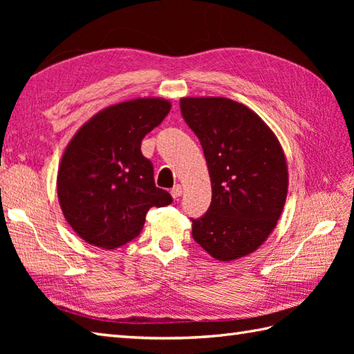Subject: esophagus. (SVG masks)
<instances>
[{
	"mask_svg": "<svg viewBox=\"0 0 354 354\" xmlns=\"http://www.w3.org/2000/svg\"><path fill=\"white\" fill-rule=\"evenodd\" d=\"M170 193H171V196H173V199H178L179 196H181L183 194V187L179 185V184H176L175 187H173V189L170 190Z\"/></svg>",
	"mask_w": 354,
	"mask_h": 354,
	"instance_id": "34e87169",
	"label": "esophagus"
}]
</instances>
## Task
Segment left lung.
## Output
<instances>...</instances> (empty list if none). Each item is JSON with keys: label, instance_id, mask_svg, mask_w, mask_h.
<instances>
[{"label": "left lung", "instance_id": "left-lung-1", "mask_svg": "<svg viewBox=\"0 0 354 354\" xmlns=\"http://www.w3.org/2000/svg\"><path fill=\"white\" fill-rule=\"evenodd\" d=\"M181 114L204 149L212 204L190 219L194 242L230 261L265 242L288 196L283 149L265 122L245 104L223 97H189Z\"/></svg>", "mask_w": 354, "mask_h": 354}]
</instances>
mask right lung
<instances>
[{
  "instance_id": "1",
  "label": "right lung",
  "mask_w": 354,
  "mask_h": 354,
  "mask_svg": "<svg viewBox=\"0 0 354 354\" xmlns=\"http://www.w3.org/2000/svg\"><path fill=\"white\" fill-rule=\"evenodd\" d=\"M162 99H137L95 114L74 135L57 173V196L66 222L94 246L114 250L145 227L152 207L171 204L158 189L153 164L141 141L167 117Z\"/></svg>"
}]
</instances>
